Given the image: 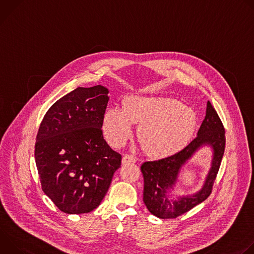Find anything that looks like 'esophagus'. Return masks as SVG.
Listing matches in <instances>:
<instances>
[{
  "label": "esophagus",
  "mask_w": 254,
  "mask_h": 254,
  "mask_svg": "<svg viewBox=\"0 0 254 254\" xmlns=\"http://www.w3.org/2000/svg\"><path fill=\"white\" fill-rule=\"evenodd\" d=\"M136 161V158H134L131 155H125L123 158V164H130V163H134Z\"/></svg>",
  "instance_id": "34e87169"
}]
</instances>
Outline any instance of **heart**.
Returning a JSON list of instances; mask_svg holds the SVG:
<instances>
[{"label":"heart","mask_w":254,"mask_h":254,"mask_svg":"<svg viewBox=\"0 0 254 254\" xmlns=\"http://www.w3.org/2000/svg\"><path fill=\"white\" fill-rule=\"evenodd\" d=\"M136 123L140 124L137 135L144 152L165 157L187 146L197 118L190 107L175 98L130 96L124 107L113 106L104 113V137L113 147H121L131 135Z\"/></svg>","instance_id":"b5f03b06"}]
</instances>
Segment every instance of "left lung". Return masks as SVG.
I'll return each instance as SVG.
<instances>
[{
  "mask_svg": "<svg viewBox=\"0 0 254 254\" xmlns=\"http://www.w3.org/2000/svg\"><path fill=\"white\" fill-rule=\"evenodd\" d=\"M225 128L210 101L207 102L205 119L197 136L183 150L173 156L152 162H144L141 167L143 176V203L148 210L162 219L177 218L205 201L211 194L214 181L218 174L225 150ZM203 144L213 150L211 169L202 189L192 196L170 200L166 191L176 182L179 169Z\"/></svg>",
  "mask_w": 254,
  "mask_h": 254,
  "instance_id": "left-lung-1",
  "label": "left lung"
}]
</instances>
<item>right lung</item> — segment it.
<instances>
[{
  "label": "right lung",
  "mask_w": 254,
  "mask_h": 254,
  "mask_svg": "<svg viewBox=\"0 0 254 254\" xmlns=\"http://www.w3.org/2000/svg\"><path fill=\"white\" fill-rule=\"evenodd\" d=\"M108 89L77 87L47 111L35 143L43 192L67 214L89 213L111 186L122 155L102 135Z\"/></svg>",
  "instance_id": "1"
}]
</instances>
